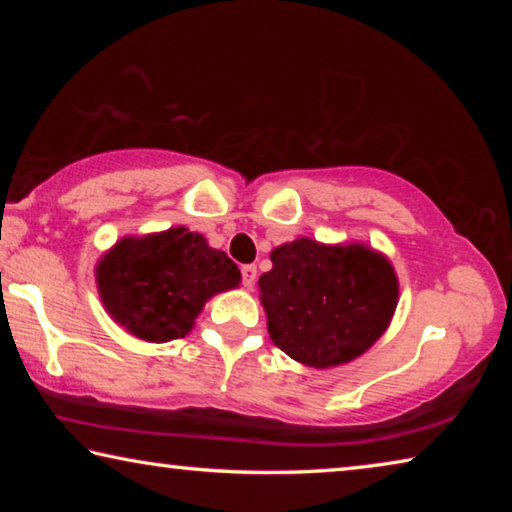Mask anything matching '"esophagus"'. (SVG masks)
<instances>
[{
  "label": "esophagus",
  "instance_id": "obj_1",
  "mask_svg": "<svg viewBox=\"0 0 512 512\" xmlns=\"http://www.w3.org/2000/svg\"><path fill=\"white\" fill-rule=\"evenodd\" d=\"M255 280H257V266L255 264L241 266V284H244L246 289H253Z\"/></svg>",
  "mask_w": 512,
  "mask_h": 512
}]
</instances>
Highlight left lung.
Returning a JSON list of instances; mask_svg holds the SVG:
<instances>
[{
    "mask_svg": "<svg viewBox=\"0 0 512 512\" xmlns=\"http://www.w3.org/2000/svg\"><path fill=\"white\" fill-rule=\"evenodd\" d=\"M259 277L268 334L291 359L329 368L357 359L393 318L397 277L366 246H325L296 239L271 253Z\"/></svg>",
    "mask_w": 512,
    "mask_h": 512,
    "instance_id": "8db88e82",
    "label": "left lung"
}]
</instances>
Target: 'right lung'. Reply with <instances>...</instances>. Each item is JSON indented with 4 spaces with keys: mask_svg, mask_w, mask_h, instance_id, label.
<instances>
[{
    "mask_svg": "<svg viewBox=\"0 0 512 512\" xmlns=\"http://www.w3.org/2000/svg\"><path fill=\"white\" fill-rule=\"evenodd\" d=\"M237 264L187 228L126 237L101 259L97 282L108 314L137 339H183L214 293L239 287Z\"/></svg>",
    "mask_w": 512,
    "mask_h": 512,
    "instance_id": "right-lung-1",
    "label": "right lung"
}]
</instances>
